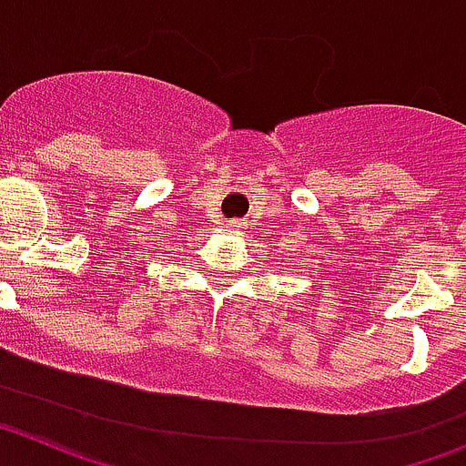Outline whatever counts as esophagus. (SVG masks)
Returning <instances> with one entry per match:
<instances>
[{"label": "esophagus", "mask_w": 466, "mask_h": 466, "mask_svg": "<svg viewBox=\"0 0 466 466\" xmlns=\"http://www.w3.org/2000/svg\"><path fill=\"white\" fill-rule=\"evenodd\" d=\"M240 221H236V219H230V221H226V230H233V233H240Z\"/></svg>", "instance_id": "esophagus-1"}]
</instances>
